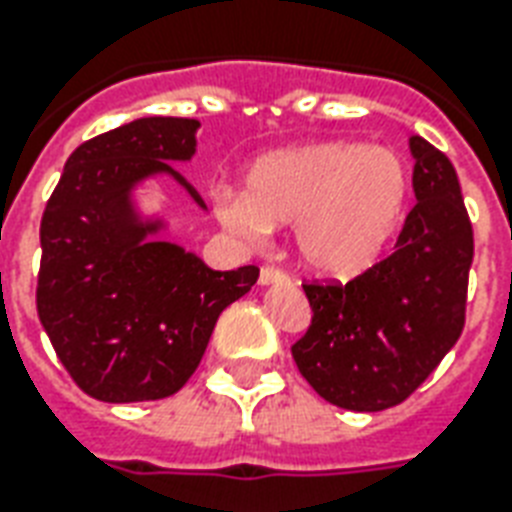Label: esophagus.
<instances>
[{"label":"esophagus","instance_id":"obj_1","mask_svg":"<svg viewBox=\"0 0 512 512\" xmlns=\"http://www.w3.org/2000/svg\"><path fill=\"white\" fill-rule=\"evenodd\" d=\"M284 281H287V273L279 271V268H273V265H265L263 271H260V284H263V287L284 284Z\"/></svg>","mask_w":512,"mask_h":512}]
</instances>
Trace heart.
Instances as JSON below:
<instances>
[{
	"label": "heart",
	"mask_w": 512,
	"mask_h": 512,
	"mask_svg": "<svg viewBox=\"0 0 512 512\" xmlns=\"http://www.w3.org/2000/svg\"><path fill=\"white\" fill-rule=\"evenodd\" d=\"M409 188V170L396 151L327 140L257 159L247 193H220L215 212L244 239L295 223L292 249L300 268L348 281L369 271L396 236Z\"/></svg>",
	"instance_id": "1"
}]
</instances>
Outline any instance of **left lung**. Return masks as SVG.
Listing matches in <instances>:
<instances>
[{"label":"left lung","instance_id":"obj_1","mask_svg":"<svg viewBox=\"0 0 512 512\" xmlns=\"http://www.w3.org/2000/svg\"><path fill=\"white\" fill-rule=\"evenodd\" d=\"M417 204L396 252L358 279L305 284L313 321L292 356L324 401L382 412L409 398L465 327L473 228L452 162L409 138Z\"/></svg>","mask_w":512,"mask_h":512}]
</instances>
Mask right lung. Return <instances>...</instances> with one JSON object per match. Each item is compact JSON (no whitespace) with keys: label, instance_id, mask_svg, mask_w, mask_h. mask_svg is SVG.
<instances>
[{"label":"right lung","instance_id":"right-lung-1","mask_svg":"<svg viewBox=\"0 0 512 512\" xmlns=\"http://www.w3.org/2000/svg\"><path fill=\"white\" fill-rule=\"evenodd\" d=\"M196 119L146 116L68 156L44 209L36 311L60 364L106 404L156 401L196 372L217 316L255 287V265L212 271L167 239L172 220L146 212L143 185L172 180L196 156Z\"/></svg>","mask_w":512,"mask_h":512}]
</instances>
